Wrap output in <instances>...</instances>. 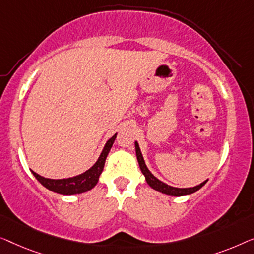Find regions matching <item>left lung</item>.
I'll return each instance as SVG.
<instances>
[{
  "instance_id": "8db88e82",
  "label": "left lung",
  "mask_w": 254,
  "mask_h": 254,
  "mask_svg": "<svg viewBox=\"0 0 254 254\" xmlns=\"http://www.w3.org/2000/svg\"><path fill=\"white\" fill-rule=\"evenodd\" d=\"M134 146H135V155H137L139 167H140L142 175L145 176L146 182H147V184L153 189V190L158 191V192H160V193H163L167 195H173V197H183V195H190L192 193H194V192H197L198 190H200V189H201L203 185L207 183V181H208V180L203 181L202 183H200L199 185H195V187H193V188L170 187V185H168L166 183H163L162 181H160L159 178H156L154 175L149 171L147 166H146L144 156H142V154H141L140 147H139V144L137 140L134 141Z\"/></svg>"
}]
</instances>
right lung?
<instances>
[{"mask_svg": "<svg viewBox=\"0 0 254 254\" xmlns=\"http://www.w3.org/2000/svg\"><path fill=\"white\" fill-rule=\"evenodd\" d=\"M116 135L117 133H115L112 138L107 140L99 159L96 160V162L93 164L90 169L84 171V173L76 175V176L72 177L60 178V180L46 178L44 176H41V175L34 173L33 170H31L32 174L34 175V177L37 178L46 189L55 192V193L62 195H74L90 191L98 184L100 175H101L103 167H105L107 155H108L110 148H112L114 141H115Z\"/></svg>", "mask_w": 254, "mask_h": 254, "instance_id": "obj_1", "label": "right lung"}]
</instances>
